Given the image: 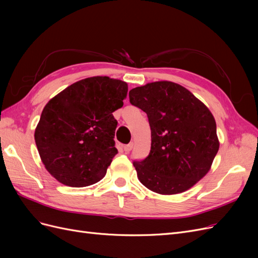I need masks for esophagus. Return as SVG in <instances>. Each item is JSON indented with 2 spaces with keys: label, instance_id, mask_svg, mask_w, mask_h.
Here are the masks:
<instances>
[{
  "label": "esophagus",
  "instance_id": "obj_1",
  "mask_svg": "<svg viewBox=\"0 0 258 258\" xmlns=\"http://www.w3.org/2000/svg\"><path fill=\"white\" fill-rule=\"evenodd\" d=\"M132 147H134V143H129V144H127V145H124L123 146V151L126 152V153H129L131 150H132Z\"/></svg>",
  "mask_w": 258,
  "mask_h": 258
}]
</instances>
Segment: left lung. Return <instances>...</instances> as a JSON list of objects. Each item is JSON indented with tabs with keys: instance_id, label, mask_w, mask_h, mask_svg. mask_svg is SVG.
<instances>
[{
	"instance_id": "1",
	"label": "left lung",
	"mask_w": 258,
	"mask_h": 258,
	"mask_svg": "<svg viewBox=\"0 0 258 258\" xmlns=\"http://www.w3.org/2000/svg\"><path fill=\"white\" fill-rule=\"evenodd\" d=\"M129 99L151 126L150 155L134 162L139 181L160 195L191 188L209 172L220 148L212 113L189 90L168 81L131 89Z\"/></svg>"
}]
</instances>
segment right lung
Here are the masks:
<instances>
[{
    "mask_svg": "<svg viewBox=\"0 0 258 258\" xmlns=\"http://www.w3.org/2000/svg\"><path fill=\"white\" fill-rule=\"evenodd\" d=\"M128 85L108 76L76 82L48 101L34 132L46 170L58 182L85 187L102 179L114 156L117 120Z\"/></svg>",
    "mask_w": 258,
    "mask_h": 258,
    "instance_id": "obj_1",
    "label": "right lung"
}]
</instances>
